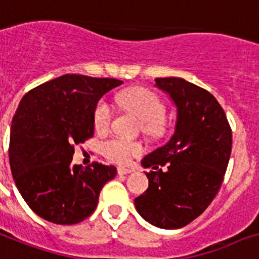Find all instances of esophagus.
<instances>
[{
  "label": "esophagus",
  "mask_w": 259,
  "mask_h": 259,
  "mask_svg": "<svg viewBox=\"0 0 259 259\" xmlns=\"http://www.w3.org/2000/svg\"><path fill=\"white\" fill-rule=\"evenodd\" d=\"M132 171H134V170L128 169V167H119V169H117V173H119L120 176H123V174H130L132 173Z\"/></svg>",
  "instance_id": "obj_1"
}]
</instances>
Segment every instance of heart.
<instances>
[{
	"label": "heart",
	"instance_id": "heart-1",
	"mask_svg": "<svg viewBox=\"0 0 259 259\" xmlns=\"http://www.w3.org/2000/svg\"><path fill=\"white\" fill-rule=\"evenodd\" d=\"M117 102L123 109L131 112L142 123V131L154 134L162 128L166 120V105L161 97L146 88H130L117 94ZM113 119V108L105 100L94 108L93 124L96 131H105ZM102 152L115 163H128L142 152V146L124 138H109L102 143Z\"/></svg>",
	"mask_w": 259,
	"mask_h": 259
}]
</instances>
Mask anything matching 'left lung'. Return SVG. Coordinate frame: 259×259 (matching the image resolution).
Returning <instances> with one entry per match:
<instances>
[{
	"label": "left lung",
	"instance_id": "8db88e82",
	"mask_svg": "<svg viewBox=\"0 0 259 259\" xmlns=\"http://www.w3.org/2000/svg\"><path fill=\"white\" fill-rule=\"evenodd\" d=\"M155 86L176 104L177 123L171 139L143 158L142 165L152 170L135 206L152 226L176 230L201 215L219 192L232 132L223 108L205 89L176 77L155 78Z\"/></svg>",
	"mask_w": 259,
	"mask_h": 259
}]
</instances>
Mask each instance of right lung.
<instances>
[{
	"mask_svg": "<svg viewBox=\"0 0 259 259\" xmlns=\"http://www.w3.org/2000/svg\"><path fill=\"white\" fill-rule=\"evenodd\" d=\"M123 82L65 74L29 90L11 127L9 163L13 180L36 215L55 224L79 223L98 204L115 166L73 165L74 146L94 135L98 100Z\"/></svg>",
	"mask_w": 259,
	"mask_h": 259,
	"instance_id": "right-lung-1",
	"label": "right lung"
}]
</instances>
